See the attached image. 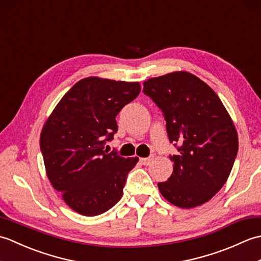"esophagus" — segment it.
<instances>
[{
  "mask_svg": "<svg viewBox=\"0 0 261 261\" xmlns=\"http://www.w3.org/2000/svg\"><path fill=\"white\" fill-rule=\"evenodd\" d=\"M152 160H153V156H152V154H151V156L147 157V158H140V162H141V164H142V165H145V166L150 165V163L152 162Z\"/></svg>",
  "mask_w": 261,
  "mask_h": 261,
  "instance_id": "34e87169",
  "label": "esophagus"
}]
</instances>
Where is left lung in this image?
<instances>
[{"instance_id": "obj_1", "label": "left lung", "mask_w": 261, "mask_h": 261, "mask_svg": "<svg viewBox=\"0 0 261 261\" xmlns=\"http://www.w3.org/2000/svg\"><path fill=\"white\" fill-rule=\"evenodd\" d=\"M143 94L163 112L169 142L177 149L169 178L158 182L171 204L191 208L210 201L233 167L238 135L220 97L187 71H176L143 83Z\"/></svg>"}]
</instances>
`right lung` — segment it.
I'll return each mask as SVG.
<instances>
[{
    "instance_id": "obj_1",
    "label": "right lung",
    "mask_w": 261,
    "mask_h": 261,
    "mask_svg": "<svg viewBox=\"0 0 261 261\" xmlns=\"http://www.w3.org/2000/svg\"><path fill=\"white\" fill-rule=\"evenodd\" d=\"M139 83L88 77L65 94L43 125L40 150L49 180L77 213L94 216L120 201L138 158L109 152L116 115L139 95Z\"/></svg>"
}]
</instances>
